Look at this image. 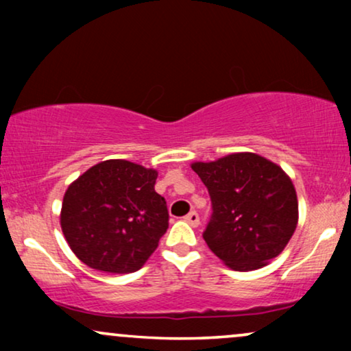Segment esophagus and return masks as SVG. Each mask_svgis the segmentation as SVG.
Here are the masks:
<instances>
[{
  "label": "esophagus",
  "instance_id": "esophagus-1",
  "mask_svg": "<svg viewBox=\"0 0 351 351\" xmlns=\"http://www.w3.org/2000/svg\"><path fill=\"white\" fill-rule=\"evenodd\" d=\"M184 220L186 223H190L191 227H198L199 225V215H198V213H195V210H191L190 214H186Z\"/></svg>",
  "mask_w": 351,
  "mask_h": 351
}]
</instances>
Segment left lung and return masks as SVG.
<instances>
[{"instance_id": "obj_1", "label": "left lung", "mask_w": 351, "mask_h": 351, "mask_svg": "<svg viewBox=\"0 0 351 351\" xmlns=\"http://www.w3.org/2000/svg\"><path fill=\"white\" fill-rule=\"evenodd\" d=\"M213 201L203 238L234 271L265 267L280 256L299 222V203L291 177L257 153H232L191 165Z\"/></svg>"}]
</instances>
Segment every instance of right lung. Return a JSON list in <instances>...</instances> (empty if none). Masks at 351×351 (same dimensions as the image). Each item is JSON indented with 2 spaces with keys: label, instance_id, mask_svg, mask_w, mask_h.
Here are the masks:
<instances>
[{
  "label": "right lung",
  "instance_id": "right-lung-1",
  "mask_svg": "<svg viewBox=\"0 0 351 351\" xmlns=\"http://www.w3.org/2000/svg\"><path fill=\"white\" fill-rule=\"evenodd\" d=\"M158 172L126 160L89 167L65 191L60 227L81 262L107 273L141 270L167 230Z\"/></svg>",
  "mask_w": 351,
  "mask_h": 351
}]
</instances>
